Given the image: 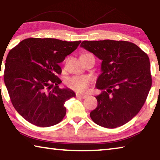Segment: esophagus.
I'll use <instances>...</instances> for the list:
<instances>
[{
	"label": "esophagus",
	"mask_w": 160,
	"mask_h": 160,
	"mask_svg": "<svg viewBox=\"0 0 160 160\" xmlns=\"http://www.w3.org/2000/svg\"><path fill=\"white\" fill-rule=\"evenodd\" d=\"M76 97L77 98H82V99H85L88 97L87 95H85V94H76Z\"/></svg>",
	"instance_id": "1"
}]
</instances>
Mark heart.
<instances>
[{
	"instance_id": "b5f03b06",
	"label": "heart",
	"mask_w": 160,
	"mask_h": 160,
	"mask_svg": "<svg viewBox=\"0 0 160 160\" xmlns=\"http://www.w3.org/2000/svg\"><path fill=\"white\" fill-rule=\"evenodd\" d=\"M65 83L72 90L78 92H83L88 89L90 83V80L87 76L75 75V76L67 78L65 80Z\"/></svg>"
}]
</instances>
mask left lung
<instances>
[{
    "mask_svg": "<svg viewBox=\"0 0 160 160\" xmlns=\"http://www.w3.org/2000/svg\"><path fill=\"white\" fill-rule=\"evenodd\" d=\"M80 47L102 61L96 88L103 91L92 120L107 128L124 125L140 112L151 88L148 54L126 41H83Z\"/></svg>",
    "mask_w": 160,
    "mask_h": 160,
    "instance_id": "8db88e82",
    "label": "left lung"
}]
</instances>
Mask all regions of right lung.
<instances>
[{
	"label": "right lung",
	"instance_id": "obj_1",
	"mask_svg": "<svg viewBox=\"0 0 160 160\" xmlns=\"http://www.w3.org/2000/svg\"><path fill=\"white\" fill-rule=\"evenodd\" d=\"M80 42L28 38L9 51L5 64V85L13 107L28 122L48 127L64 118L65 102L75 94L68 88H59L62 82L57 75L61 73L59 63Z\"/></svg>",
	"mask_w": 160,
	"mask_h": 160
}]
</instances>
